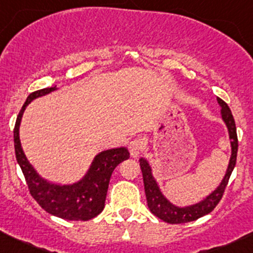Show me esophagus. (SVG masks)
<instances>
[{
	"label": "esophagus",
	"instance_id": "esophagus-1",
	"mask_svg": "<svg viewBox=\"0 0 253 253\" xmlns=\"http://www.w3.org/2000/svg\"><path fill=\"white\" fill-rule=\"evenodd\" d=\"M142 147H144V146H142L141 140H140V139L131 140V141L129 142V152H130V155H131L134 158H136L137 156H139L140 153H141Z\"/></svg>",
	"mask_w": 253,
	"mask_h": 253
}]
</instances>
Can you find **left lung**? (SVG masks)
<instances>
[{"label":"left lung","mask_w":253,"mask_h":253,"mask_svg":"<svg viewBox=\"0 0 253 253\" xmlns=\"http://www.w3.org/2000/svg\"><path fill=\"white\" fill-rule=\"evenodd\" d=\"M218 103L222 107V118L225 122L226 126H228L229 137H230V144H231V157L230 162H229L228 169L224 179L220 183L219 186L214 190L211 195H208L204 201L199 202L196 205L189 206V207H176L173 204L168 201L162 192L160 191L157 183L153 179L152 171H151V167L148 162L144 158L139 161L140 167H141L142 171V178H144V186H145V194L146 200H147V206L150 208L151 212L162 219L163 222L169 224H181L192 222L199 218L204 217V215L208 214L212 212L215 208V206L219 204L222 200L224 191H225L226 185L229 183L230 179L231 171H233L234 167L236 165V156H238V134H236V126L234 117L231 114L230 108L226 105L222 98H217Z\"/></svg>","instance_id":"obj_1"}]
</instances>
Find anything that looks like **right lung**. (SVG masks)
<instances>
[{"label": "right lung", "instance_id": "right-lung-1", "mask_svg": "<svg viewBox=\"0 0 253 253\" xmlns=\"http://www.w3.org/2000/svg\"><path fill=\"white\" fill-rule=\"evenodd\" d=\"M54 87L34 91L28 96L15 121L14 151L18 165L22 168L30 195L49 214L67 220H88L100 214L105 208L109 179L114 168L130 157L126 147L102 151L93 160L87 174L78 183L72 185L49 184L35 171L25 157L19 140V126L28 105L36 97L47 95Z\"/></svg>", "mask_w": 253, "mask_h": 253}]
</instances>
